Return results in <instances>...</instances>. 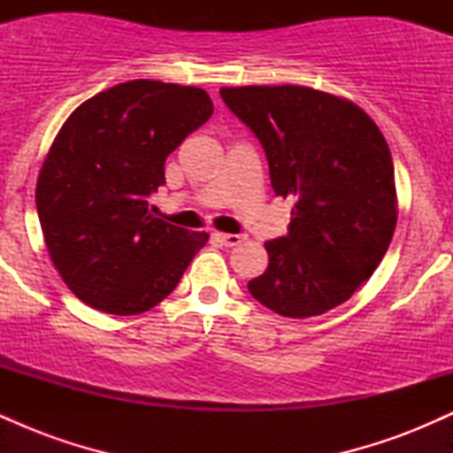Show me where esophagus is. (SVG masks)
<instances>
[{
	"label": "esophagus",
	"instance_id": "34e87169",
	"mask_svg": "<svg viewBox=\"0 0 453 453\" xmlns=\"http://www.w3.org/2000/svg\"><path fill=\"white\" fill-rule=\"evenodd\" d=\"M215 238L223 247H236V244L244 241V236H241V234H215Z\"/></svg>",
	"mask_w": 453,
	"mask_h": 453
}]
</instances>
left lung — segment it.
<instances>
[{
  "instance_id": "left-lung-1",
  "label": "left lung",
  "mask_w": 453,
  "mask_h": 453,
  "mask_svg": "<svg viewBox=\"0 0 453 453\" xmlns=\"http://www.w3.org/2000/svg\"><path fill=\"white\" fill-rule=\"evenodd\" d=\"M219 93L262 144L274 194L296 202L288 236L264 244L268 268L249 292L294 319L342 304L375 273L396 227L386 138L356 104L309 87Z\"/></svg>"
}]
</instances>
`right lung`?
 Masks as SVG:
<instances>
[{"mask_svg": "<svg viewBox=\"0 0 453 453\" xmlns=\"http://www.w3.org/2000/svg\"><path fill=\"white\" fill-rule=\"evenodd\" d=\"M212 114L209 93L129 81L76 108L35 187L46 249L76 298L111 315L153 309L209 241L150 215L164 164Z\"/></svg>", "mask_w": 453, "mask_h": 453, "instance_id": "obj_1", "label": "right lung"}]
</instances>
